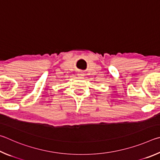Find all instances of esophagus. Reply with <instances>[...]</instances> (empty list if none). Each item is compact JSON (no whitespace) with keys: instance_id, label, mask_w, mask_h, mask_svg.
I'll list each match as a JSON object with an SVG mask.
<instances>
[{"instance_id":"esophagus-1","label":"esophagus","mask_w":160,"mask_h":160,"mask_svg":"<svg viewBox=\"0 0 160 160\" xmlns=\"http://www.w3.org/2000/svg\"><path fill=\"white\" fill-rule=\"evenodd\" d=\"M78 76H79V77H83V76H84V74H83V72H78Z\"/></svg>"}]
</instances>
